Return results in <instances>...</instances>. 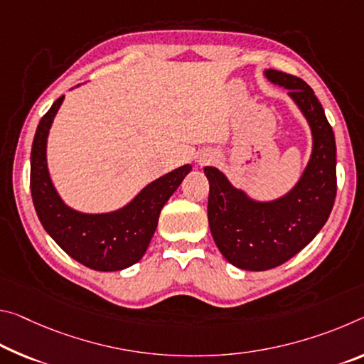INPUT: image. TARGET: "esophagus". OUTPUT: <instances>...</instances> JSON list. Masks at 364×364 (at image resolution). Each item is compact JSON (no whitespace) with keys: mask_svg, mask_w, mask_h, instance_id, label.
I'll use <instances>...</instances> for the list:
<instances>
[{"mask_svg":"<svg viewBox=\"0 0 364 364\" xmlns=\"http://www.w3.org/2000/svg\"><path fill=\"white\" fill-rule=\"evenodd\" d=\"M199 165H207L209 161H212V157H209V155H203V157H199Z\"/></svg>","mask_w":364,"mask_h":364,"instance_id":"obj_1","label":"esophagus"}]
</instances>
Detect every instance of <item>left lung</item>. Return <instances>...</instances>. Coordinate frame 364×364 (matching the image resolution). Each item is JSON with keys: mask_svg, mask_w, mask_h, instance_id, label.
I'll return each instance as SVG.
<instances>
[{"mask_svg": "<svg viewBox=\"0 0 364 364\" xmlns=\"http://www.w3.org/2000/svg\"><path fill=\"white\" fill-rule=\"evenodd\" d=\"M264 74L288 90L309 124L313 151L299 180L280 198L256 200L218 168H204L207 217L218 251L235 267L257 272L282 265L309 245L326 225L337 194L336 137L313 89L291 74L275 69Z\"/></svg>", "mask_w": 364, "mask_h": 364, "instance_id": "8db88e82", "label": "left lung"}]
</instances>
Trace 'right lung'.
<instances>
[{"instance_id": "add662e5", "label": "right lung", "mask_w": 364, "mask_h": 364, "mask_svg": "<svg viewBox=\"0 0 364 364\" xmlns=\"http://www.w3.org/2000/svg\"><path fill=\"white\" fill-rule=\"evenodd\" d=\"M65 97H60L37 126L31 154V191L40 223L66 255L85 267L113 272L131 267L146 255L160 210L193 170L183 165L149 183L118 210L84 213L65 204L53 186L47 164L51 123Z\"/></svg>"}]
</instances>
